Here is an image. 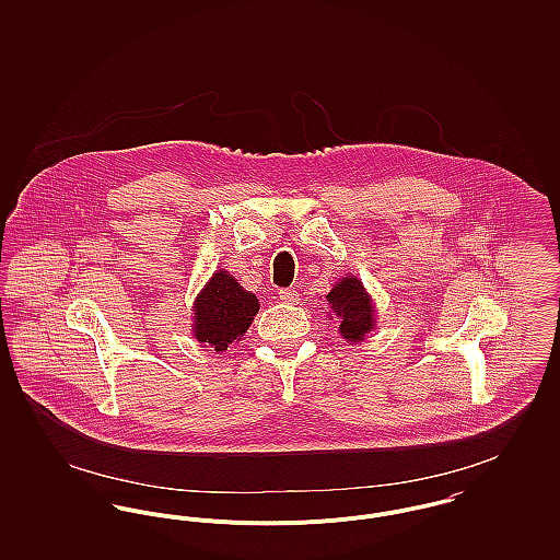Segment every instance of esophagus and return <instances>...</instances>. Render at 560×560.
Returning <instances> with one entry per match:
<instances>
[{
  "label": "esophagus",
  "mask_w": 560,
  "mask_h": 560,
  "mask_svg": "<svg viewBox=\"0 0 560 560\" xmlns=\"http://www.w3.org/2000/svg\"><path fill=\"white\" fill-rule=\"evenodd\" d=\"M279 298H281V302H285V304H298V302H300V293H298V290H292V288L281 290Z\"/></svg>",
  "instance_id": "34e87169"
}]
</instances>
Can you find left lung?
Masks as SVG:
<instances>
[{
	"label": "left lung",
	"instance_id": "8db88e82",
	"mask_svg": "<svg viewBox=\"0 0 560 560\" xmlns=\"http://www.w3.org/2000/svg\"><path fill=\"white\" fill-rule=\"evenodd\" d=\"M336 317L340 319V334L348 342L363 340L373 329V306L370 295L363 290L361 281L354 277H345L336 288L327 293Z\"/></svg>",
	"mask_w": 560,
	"mask_h": 560
}]
</instances>
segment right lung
Here are the masks:
<instances>
[{
  "label": "right lung",
  "instance_id": "obj_1",
  "mask_svg": "<svg viewBox=\"0 0 560 560\" xmlns=\"http://www.w3.org/2000/svg\"><path fill=\"white\" fill-rule=\"evenodd\" d=\"M256 313L258 298L254 293L241 290L229 272H213L210 283L195 302V338L215 352H224L247 331Z\"/></svg>",
  "mask_w": 560,
  "mask_h": 560
}]
</instances>
